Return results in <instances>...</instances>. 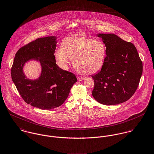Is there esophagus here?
I'll list each match as a JSON object with an SVG mask.
<instances>
[{"label":"esophagus","instance_id":"34e87169","mask_svg":"<svg viewBox=\"0 0 154 154\" xmlns=\"http://www.w3.org/2000/svg\"><path fill=\"white\" fill-rule=\"evenodd\" d=\"M85 77H77V79L79 81H83L84 80H85Z\"/></svg>","mask_w":154,"mask_h":154}]
</instances>
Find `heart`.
Segmentation results:
<instances>
[{
  "label": "heart",
  "instance_id": "b5f03b06",
  "mask_svg": "<svg viewBox=\"0 0 154 154\" xmlns=\"http://www.w3.org/2000/svg\"><path fill=\"white\" fill-rule=\"evenodd\" d=\"M57 64L66 69L70 59L81 73L93 74L102 67L106 48L98 40L84 36H71L64 39L61 47L55 52Z\"/></svg>",
  "mask_w": 154,
  "mask_h": 154
}]
</instances>
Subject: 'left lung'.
<instances>
[{
    "label": "left lung",
    "instance_id": "left-lung-1",
    "mask_svg": "<svg viewBox=\"0 0 154 154\" xmlns=\"http://www.w3.org/2000/svg\"><path fill=\"white\" fill-rule=\"evenodd\" d=\"M106 46V57L101 70L91 75L92 95L105 105L129 100L135 93L142 74V62L135 45L113 34H99Z\"/></svg>",
    "mask_w": 154,
    "mask_h": 154
}]
</instances>
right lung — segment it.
I'll return each instance as SVG.
<instances>
[{"mask_svg": "<svg viewBox=\"0 0 154 154\" xmlns=\"http://www.w3.org/2000/svg\"><path fill=\"white\" fill-rule=\"evenodd\" d=\"M57 42V37L51 36L38 38L21 47L11 69L12 81L24 101L43 110L60 106L77 82L74 74L57 65L54 55ZM30 60L39 61L42 66L40 76L35 80L28 79L23 72L24 64Z\"/></svg>", "mask_w": 154, "mask_h": 154, "instance_id": "right-lung-1", "label": "right lung"}]
</instances>
